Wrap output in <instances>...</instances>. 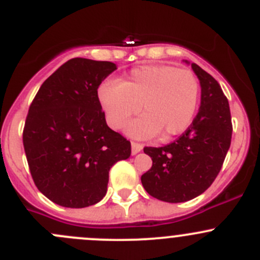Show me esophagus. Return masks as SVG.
<instances>
[{"mask_svg": "<svg viewBox=\"0 0 260 260\" xmlns=\"http://www.w3.org/2000/svg\"><path fill=\"white\" fill-rule=\"evenodd\" d=\"M131 146H132V154H137L138 152L142 151L143 148V145H141V143L138 142H132L131 143Z\"/></svg>", "mask_w": 260, "mask_h": 260, "instance_id": "esophagus-1", "label": "esophagus"}]
</instances>
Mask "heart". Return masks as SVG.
<instances>
[{
  "mask_svg": "<svg viewBox=\"0 0 260 260\" xmlns=\"http://www.w3.org/2000/svg\"><path fill=\"white\" fill-rule=\"evenodd\" d=\"M98 99L109 125L120 129L133 115H143L129 128L133 137L161 140L185 132L195 117L200 99V83L190 69L172 65L135 68L120 84L104 81Z\"/></svg>",
  "mask_w": 260,
  "mask_h": 260,
  "instance_id": "heart-1",
  "label": "heart"
}]
</instances>
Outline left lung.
I'll return each instance as SVG.
<instances>
[{"mask_svg": "<svg viewBox=\"0 0 260 260\" xmlns=\"http://www.w3.org/2000/svg\"><path fill=\"white\" fill-rule=\"evenodd\" d=\"M201 106L190 127L164 147H145L151 170L142 175L145 190L166 203H185L201 195L216 179L232 142V114L221 86L198 64Z\"/></svg>", "mask_w": 260, "mask_h": 260, "instance_id": "obj_1", "label": "left lung"}]
</instances>
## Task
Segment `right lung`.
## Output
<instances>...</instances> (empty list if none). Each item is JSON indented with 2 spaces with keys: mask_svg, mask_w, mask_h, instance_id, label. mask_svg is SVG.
I'll return each instance as SVG.
<instances>
[{
  "mask_svg": "<svg viewBox=\"0 0 260 260\" xmlns=\"http://www.w3.org/2000/svg\"><path fill=\"white\" fill-rule=\"evenodd\" d=\"M117 69L74 57L43 83L26 117L22 140L36 187L52 203L80 209L107 193L109 170L131 156V142L107 125L98 88Z\"/></svg>",
  "mask_w": 260,
  "mask_h": 260,
  "instance_id": "add662e5",
  "label": "right lung"
}]
</instances>
